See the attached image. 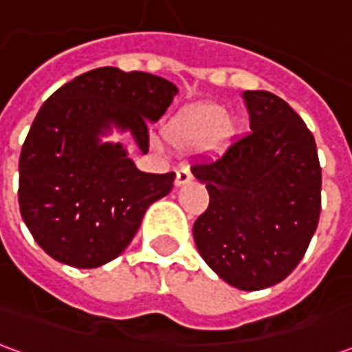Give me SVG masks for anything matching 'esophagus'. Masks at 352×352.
Here are the masks:
<instances>
[{
	"label": "esophagus",
	"instance_id": "esophagus-1",
	"mask_svg": "<svg viewBox=\"0 0 352 352\" xmlns=\"http://www.w3.org/2000/svg\"><path fill=\"white\" fill-rule=\"evenodd\" d=\"M190 181H192L190 169L181 168V169H179V171H177V177H175V184H177V186H183V184L190 183Z\"/></svg>",
	"mask_w": 352,
	"mask_h": 352
}]
</instances>
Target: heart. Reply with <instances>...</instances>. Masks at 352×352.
Listing matches in <instances>:
<instances>
[{
  "mask_svg": "<svg viewBox=\"0 0 352 352\" xmlns=\"http://www.w3.org/2000/svg\"><path fill=\"white\" fill-rule=\"evenodd\" d=\"M236 133V122L226 116V109L217 103H199L181 109L164 126V138L175 148L206 145L217 151Z\"/></svg>",
  "mask_w": 352,
  "mask_h": 352,
  "instance_id": "1",
  "label": "heart"
}]
</instances>
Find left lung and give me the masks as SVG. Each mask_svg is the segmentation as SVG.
Returning a JSON list of instances; mask_svg holds the SVG:
<instances>
[{
	"instance_id": "obj_1",
	"label": "left lung",
	"mask_w": 352,
	"mask_h": 352,
	"mask_svg": "<svg viewBox=\"0 0 352 352\" xmlns=\"http://www.w3.org/2000/svg\"><path fill=\"white\" fill-rule=\"evenodd\" d=\"M243 100L251 133L192 168L209 192L194 241L228 285L262 290L287 279L307 251L322 177L315 138L287 101L265 90H247Z\"/></svg>"
}]
</instances>
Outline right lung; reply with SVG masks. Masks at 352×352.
I'll use <instances>...</instances> for the list:
<instances>
[{
    "label": "right lung",
    "mask_w": 352,
    "mask_h": 352,
    "mask_svg": "<svg viewBox=\"0 0 352 352\" xmlns=\"http://www.w3.org/2000/svg\"><path fill=\"white\" fill-rule=\"evenodd\" d=\"M168 79L118 67L75 77L43 103L19 162L20 214L49 256L100 267L130 245L145 211L173 188L175 173L135 168L113 130L148 153V124L177 96Z\"/></svg>",
    "instance_id": "1"
}]
</instances>
